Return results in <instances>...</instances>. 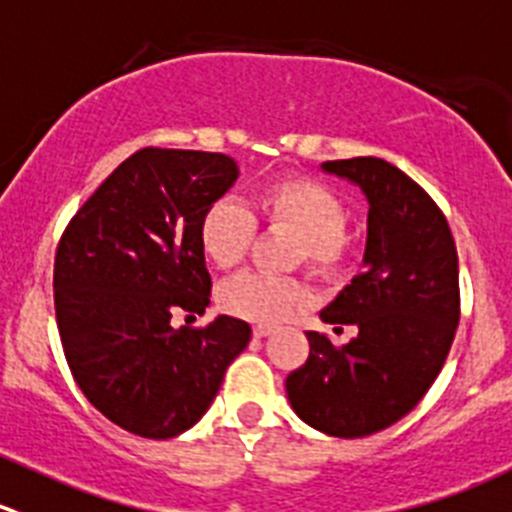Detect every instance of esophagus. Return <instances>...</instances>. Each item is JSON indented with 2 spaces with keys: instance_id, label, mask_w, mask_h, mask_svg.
Wrapping results in <instances>:
<instances>
[{
  "instance_id": "obj_1",
  "label": "esophagus",
  "mask_w": 512,
  "mask_h": 512,
  "mask_svg": "<svg viewBox=\"0 0 512 512\" xmlns=\"http://www.w3.org/2000/svg\"><path fill=\"white\" fill-rule=\"evenodd\" d=\"M252 335H255L257 340H262V337L272 335V327L270 325H255V327H252Z\"/></svg>"
}]
</instances>
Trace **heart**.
Masks as SVG:
<instances>
[{
	"label": "heart",
	"mask_w": 512,
	"mask_h": 512,
	"mask_svg": "<svg viewBox=\"0 0 512 512\" xmlns=\"http://www.w3.org/2000/svg\"><path fill=\"white\" fill-rule=\"evenodd\" d=\"M347 200L315 177L287 175L265 182L252 195V210L217 200L200 220V247L220 270H235L255 242L257 225L297 237L290 265H305L325 282H340L355 265V232L347 227ZM222 310L257 325H277L307 302L305 282L292 275L245 272L225 282L217 295Z\"/></svg>",
	"instance_id": "heart-1"
}]
</instances>
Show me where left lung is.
I'll return each instance as SVG.
<instances>
[{"instance_id": "1", "label": "left lung", "mask_w": 512, "mask_h": 512, "mask_svg": "<svg viewBox=\"0 0 512 512\" xmlns=\"http://www.w3.org/2000/svg\"><path fill=\"white\" fill-rule=\"evenodd\" d=\"M322 170L355 182L370 202L367 270L320 312L357 335L337 347L307 332L310 355L285 388L310 428L352 440L398 423L443 370L460 320L458 250L433 197L390 162L352 157Z\"/></svg>"}]
</instances>
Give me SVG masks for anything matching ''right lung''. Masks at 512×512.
Listing matches in <instances>:
<instances>
[{
    "mask_svg": "<svg viewBox=\"0 0 512 512\" xmlns=\"http://www.w3.org/2000/svg\"><path fill=\"white\" fill-rule=\"evenodd\" d=\"M220 152L145 147L122 162L69 220L54 257V310L64 357L84 398L140 438L167 440L197 423L250 325L202 315L212 280L200 220L235 185Z\"/></svg>",
    "mask_w": 512,
    "mask_h": 512,
    "instance_id": "obj_1",
    "label": "right lung"
}]
</instances>
